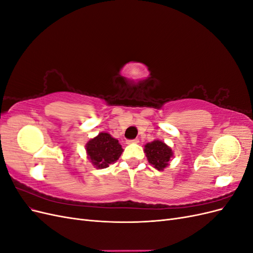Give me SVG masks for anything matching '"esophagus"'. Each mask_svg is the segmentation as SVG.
<instances>
[{"instance_id":"1","label":"esophagus","mask_w":253,"mask_h":253,"mask_svg":"<svg viewBox=\"0 0 253 253\" xmlns=\"http://www.w3.org/2000/svg\"><path fill=\"white\" fill-rule=\"evenodd\" d=\"M139 140L138 139H133V140H126V143H138Z\"/></svg>"}]
</instances>
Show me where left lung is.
Masks as SVG:
<instances>
[{
    "instance_id": "1",
    "label": "left lung",
    "mask_w": 253,
    "mask_h": 253,
    "mask_svg": "<svg viewBox=\"0 0 253 253\" xmlns=\"http://www.w3.org/2000/svg\"><path fill=\"white\" fill-rule=\"evenodd\" d=\"M144 153L149 164L158 171H164L170 165L174 156V153L169 145L159 139H154L152 142L145 144Z\"/></svg>"
}]
</instances>
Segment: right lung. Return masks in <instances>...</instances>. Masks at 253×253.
<instances>
[{
    "label": "right lung",
    "mask_w": 253,
    "mask_h": 253,
    "mask_svg": "<svg viewBox=\"0 0 253 253\" xmlns=\"http://www.w3.org/2000/svg\"><path fill=\"white\" fill-rule=\"evenodd\" d=\"M85 151L86 158L96 169H105L116 163L124 152L119 141L105 132L90 138L85 144Z\"/></svg>",
    "instance_id": "1"
}]
</instances>
